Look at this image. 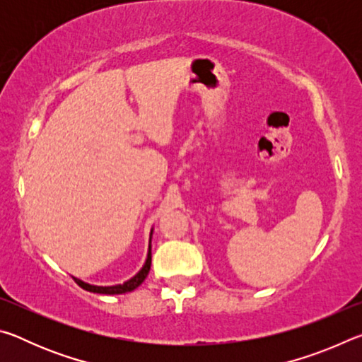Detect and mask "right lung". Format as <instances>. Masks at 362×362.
I'll return each instance as SVG.
<instances>
[{
    "mask_svg": "<svg viewBox=\"0 0 362 362\" xmlns=\"http://www.w3.org/2000/svg\"><path fill=\"white\" fill-rule=\"evenodd\" d=\"M150 241H151V238H150ZM150 267H151V247L148 249V255H146L145 265L142 267V269H140L136 276L131 278L129 281H126V283L118 284V286H93V284L84 283V281L78 279V278H73V279H75V283L79 287H83L84 291L95 292V293H107V296H115V293H126V292H131L134 289H137V287L144 283L145 278L148 276Z\"/></svg>",
    "mask_w": 362,
    "mask_h": 362,
    "instance_id": "add662e5",
    "label": "right lung"
}]
</instances>
